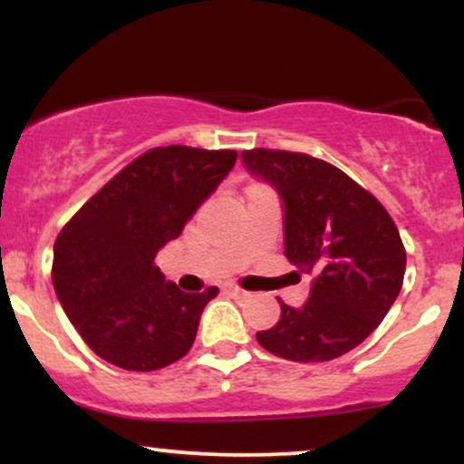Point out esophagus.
<instances>
[{
	"instance_id": "1",
	"label": "esophagus",
	"mask_w": 464,
	"mask_h": 464,
	"mask_svg": "<svg viewBox=\"0 0 464 464\" xmlns=\"http://www.w3.org/2000/svg\"><path fill=\"white\" fill-rule=\"evenodd\" d=\"M225 290H227L231 296H237V299H244V296H246V292L239 290L237 285H225Z\"/></svg>"
}]
</instances>
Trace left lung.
I'll list each match as a JSON object with an SVG mask.
<instances>
[{"label": "left lung", "mask_w": 464, "mask_h": 464, "mask_svg": "<svg viewBox=\"0 0 464 464\" xmlns=\"http://www.w3.org/2000/svg\"><path fill=\"white\" fill-rule=\"evenodd\" d=\"M242 161L276 189L287 262L312 276L307 301H279L281 318L257 332V343L292 362L349 353L384 321L401 290L406 250L395 222L343 169L310 154L255 148Z\"/></svg>", "instance_id": "left-lung-1"}]
</instances>
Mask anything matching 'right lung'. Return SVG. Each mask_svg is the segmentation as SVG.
I'll return each instance as SVG.
<instances>
[{
	"instance_id": "obj_1",
	"label": "right lung",
	"mask_w": 464,
	"mask_h": 464,
	"mask_svg": "<svg viewBox=\"0 0 464 464\" xmlns=\"http://www.w3.org/2000/svg\"><path fill=\"white\" fill-rule=\"evenodd\" d=\"M236 150L165 146L141 154L63 227L52 281L95 355L126 371H157L194 344L218 295L180 292L154 257L180 236L236 163Z\"/></svg>"
}]
</instances>
